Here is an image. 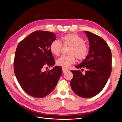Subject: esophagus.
<instances>
[{
  "label": "esophagus",
  "instance_id": "34e87169",
  "mask_svg": "<svg viewBox=\"0 0 122 122\" xmlns=\"http://www.w3.org/2000/svg\"><path fill=\"white\" fill-rule=\"evenodd\" d=\"M62 72H63V73H66L69 71V70L68 69L65 68H62Z\"/></svg>",
  "mask_w": 122,
  "mask_h": 122
}]
</instances>
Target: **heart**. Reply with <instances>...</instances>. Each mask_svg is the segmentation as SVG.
<instances>
[{
	"label": "heart",
	"mask_w": 122,
	"mask_h": 122,
	"mask_svg": "<svg viewBox=\"0 0 122 122\" xmlns=\"http://www.w3.org/2000/svg\"><path fill=\"white\" fill-rule=\"evenodd\" d=\"M64 46H71L70 48L68 55H62L56 61L57 65L67 68L74 63L76 57L78 60L86 58L89 52L88 45L84 42L82 36L76 34H69L62 38ZM62 45L58 40H54L50 45V50L52 54L58 56L60 54Z\"/></svg>",
	"instance_id": "obj_1"
}]
</instances>
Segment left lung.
Wrapping results in <instances>:
<instances>
[{
	"mask_svg": "<svg viewBox=\"0 0 122 122\" xmlns=\"http://www.w3.org/2000/svg\"><path fill=\"white\" fill-rule=\"evenodd\" d=\"M84 32L89 41V52L86 59L75 67L86 68V71L83 75L79 70H71L73 77L70 85L78 96L89 98L98 94L107 82L112 72V52L100 36L90 31Z\"/></svg>",
	"mask_w": 122,
	"mask_h": 122,
	"instance_id": "obj_1",
	"label": "left lung"
}]
</instances>
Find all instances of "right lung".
Listing matches in <instances>:
<instances>
[{
  "mask_svg": "<svg viewBox=\"0 0 122 122\" xmlns=\"http://www.w3.org/2000/svg\"><path fill=\"white\" fill-rule=\"evenodd\" d=\"M56 36L52 32L38 30L18 44L14 61V73L22 88L29 95L43 98L56 86L62 70L55 66L42 71L46 66L55 64L50 45Z\"/></svg>",
  "mask_w": 122,
  "mask_h": 122,
  "instance_id": "obj_1",
  "label": "right lung"
}]
</instances>
